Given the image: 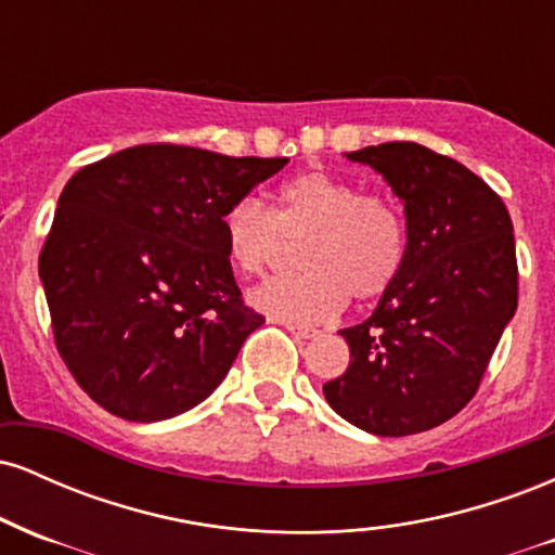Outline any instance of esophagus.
Here are the masks:
<instances>
[{"label": "esophagus", "mask_w": 555, "mask_h": 555, "mask_svg": "<svg viewBox=\"0 0 555 555\" xmlns=\"http://www.w3.org/2000/svg\"><path fill=\"white\" fill-rule=\"evenodd\" d=\"M284 328L289 331V334H295L297 339H313V336L321 334L318 328H310V326H299V323H284Z\"/></svg>", "instance_id": "esophagus-1"}]
</instances>
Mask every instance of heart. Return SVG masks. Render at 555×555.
<instances>
[{"label": "heart", "mask_w": 555, "mask_h": 555, "mask_svg": "<svg viewBox=\"0 0 555 555\" xmlns=\"http://www.w3.org/2000/svg\"><path fill=\"white\" fill-rule=\"evenodd\" d=\"M273 211L258 197L227 208L221 232L229 263L242 276H266L284 253V237L299 240L295 276L273 279L250 295L266 315L289 323L328 321L347 297H380L404 263V224L380 195L331 171H305L279 188Z\"/></svg>", "instance_id": "b5f03b06"}]
</instances>
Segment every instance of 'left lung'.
<instances>
[{
	"instance_id": "8db88e82",
	"label": "left lung",
	"mask_w": 555,
	"mask_h": 555,
	"mask_svg": "<svg viewBox=\"0 0 555 555\" xmlns=\"http://www.w3.org/2000/svg\"><path fill=\"white\" fill-rule=\"evenodd\" d=\"M404 206L399 276L367 321L341 328L349 367L323 384L336 415L373 436H412L475 397L517 310V250L506 206L454 158L417 143L347 154Z\"/></svg>"
}]
</instances>
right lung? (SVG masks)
Returning <instances> with one entry per match:
<instances>
[{
	"label": "right lung",
	"mask_w": 555,
	"mask_h": 555,
	"mask_svg": "<svg viewBox=\"0 0 555 555\" xmlns=\"http://www.w3.org/2000/svg\"><path fill=\"white\" fill-rule=\"evenodd\" d=\"M286 162L156 143L73 175L38 276L56 349L95 404L156 423L227 378L263 315L242 305L221 221Z\"/></svg>",
	"instance_id": "obj_1"
}]
</instances>
